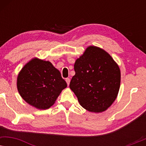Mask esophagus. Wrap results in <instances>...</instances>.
I'll list each match as a JSON object with an SVG mask.
<instances>
[{
	"label": "esophagus",
	"mask_w": 146,
	"mask_h": 146,
	"mask_svg": "<svg viewBox=\"0 0 146 146\" xmlns=\"http://www.w3.org/2000/svg\"><path fill=\"white\" fill-rule=\"evenodd\" d=\"M66 82L67 84H68V86L70 84V78H66Z\"/></svg>",
	"instance_id": "1"
}]
</instances>
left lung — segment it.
<instances>
[{"label":"left lung","instance_id":"left-lung-1","mask_svg":"<svg viewBox=\"0 0 146 146\" xmlns=\"http://www.w3.org/2000/svg\"><path fill=\"white\" fill-rule=\"evenodd\" d=\"M70 88L82 106L92 112L106 110L116 99L120 70L108 53L90 46L74 64Z\"/></svg>","mask_w":146,"mask_h":146}]
</instances>
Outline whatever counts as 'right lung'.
Instances as JSON below:
<instances>
[{
	"mask_svg": "<svg viewBox=\"0 0 146 146\" xmlns=\"http://www.w3.org/2000/svg\"><path fill=\"white\" fill-rule=\"evenodd\" d=\"M67 87L61 74L49 61L32 59L17 78V88L21 97L40 110L52 106L62 90Z\"/></svg>",
	"mask_w": 146,
	"mask_h": 146,
	"instance_id": "add662e5",
	"label": "right lung"
}]
</instances>
